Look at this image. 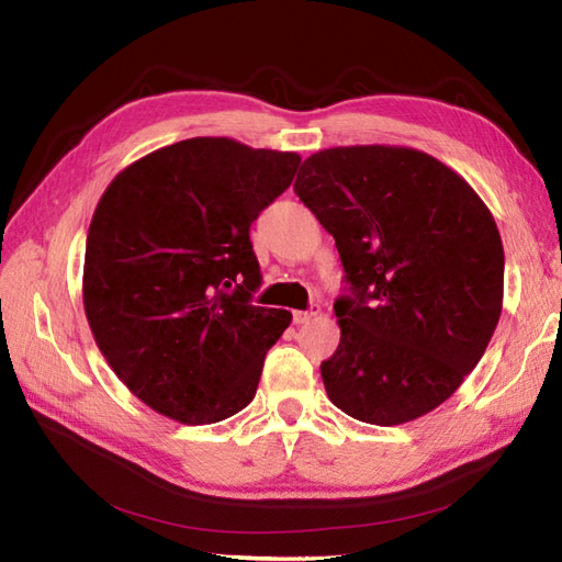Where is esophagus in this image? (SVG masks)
<instances>
[{"instance_id": "obj_1", "label": "esophagus", "mask_w": 562, "mask_h": 562, "mask_svg": "<svg viewBox=\"0 0 562 562\" xmlns=\"http://www.w3.org/2000/svg\"><path fill=\"white\" fill-rule=\"evenodd\" d=\"M314 316H318V306H312V308H308V312H294V314H292V318H294V324H296V326L308 324V321H312Z\"/></svg>"}]
</instances>
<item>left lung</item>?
Listing matches in <instances>:
<instances>
[{"mask_svg": "<svg viewBox=\"0 0 562 562\" xmlns=\"http://www.w3.org/2000/svg\"><path fill=\"white\" fill-rule=\"evenodd\" d=\"M294 193L336 238L350 294L338 350L321 362L336 408L403 425L457 391L503 314L505 250L479 193L425 151L355 145L316 151Z\"/></svg>", "mask_w": 562, "mask_h": 562, "instance_id": "left-lung-1", "label": "left lung"}]
</instances>
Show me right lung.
<instances>
[{
	"label": "right lung",
	"instance_id": "obj_1",
	"mask_svg": "<svg viewBox=\"0 0 562 562\" xmlns=\"http://www.w3.org/2000/svg\"><path fill=\"white\" fill-rule=\"evenodd\" d=\"M302 157L193 137L130 164L101 195L83 256V312L117 379L183 425L254 401L290 326L250 304L260 266L250 224L290 188Z\"/></svg>",
	"mask_w": 562,
	"mask_h": 562
}]
</instances>
